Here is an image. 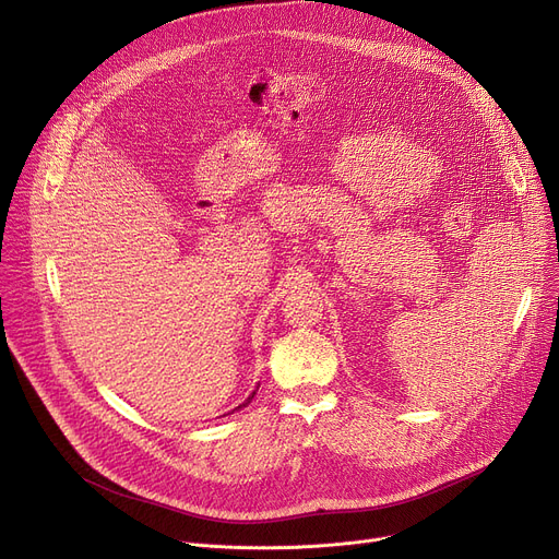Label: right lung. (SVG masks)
I'll use <instances>...</instances> for the list:
<instances>
[{
    "label": "right lung",
    "mask_w": 559,
    "mask_h": 559,
    "mask_svg": "<svg viewBox=\"0 0 559 559\" xmlns=\"http://www.w3.org/2000/svg\"><path fill=\"white\" fill-rule=\"evenodd\" d=\"M253 395H255V391H253V393H251V395H249V397H247V400H245V402H242V404H240V406H238V408H242V406H247V404H249V402H251V400H253ZM238 408H234V412H238Z\"/></svg>",
    "instance_id": "obj_1"
}]
</instances>
